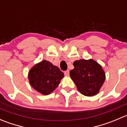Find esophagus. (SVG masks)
<instances>
[{
  "label": "esophagus",
  "mask_w": 127,
  "mask_h": 127,
  "mask_svg": "<svg viewBox=\"0 0 127 127\" xmlns=\"http://www.w3.org/2000/svg\"><path fill=\"white\" fill-rule=\"evenodd\" d=\"M64 75L66 76H69V70H67V71H64Z\"/></svg>",
  "instance_id": "34e87169"
}]
</instances>
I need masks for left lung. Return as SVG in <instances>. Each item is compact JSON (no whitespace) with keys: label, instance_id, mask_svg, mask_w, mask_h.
Listing matches in <instances>:
<instances>
[{"label":"left lung","instance_id":"1","mask_svg":"<svg viewBox=\"0 0 127 127\" xmlns=\"http://www.w3.org/2000/svg\"><path fill=\"white\" fill-rule=\"evenodd\" d=\"M73 66L70 76L80 93L86 96L98 94L106 78L102 66L92 59L77 60Z\"/></svg>","mask_w":127,"mask_h":127}]
</instances>
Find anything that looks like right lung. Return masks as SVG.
Here are the masks:
<instances>
[{
    "mask_svg": "<svg viewBox=\"0 0 127 127\" xmlns=\"http://www.w3.org/2000/svg\"><path fill=\"white\" fill-rule=\"evenodd\" d=\"M64 76L59 67L46 60L35 64L28 73L30 85L43 95L51 94L59 86Z\"/></svg>",
    "mask_w": 127,
    "mask_h": 127,
    "instance_id": "add662e5",
    "label": "right lung"
}]
</instances>
